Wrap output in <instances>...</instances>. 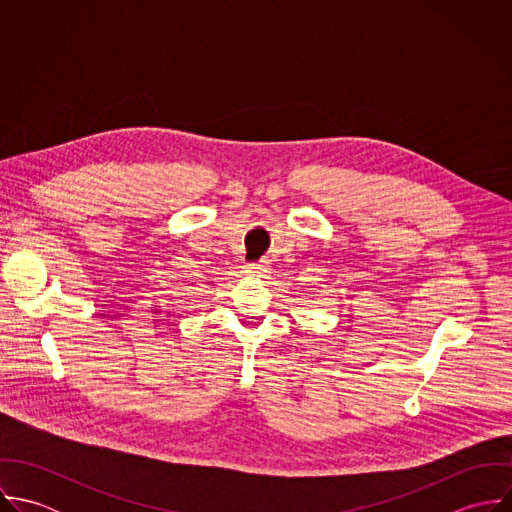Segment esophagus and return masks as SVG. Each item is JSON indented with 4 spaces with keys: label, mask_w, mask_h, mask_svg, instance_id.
Wrapping results in <instances>:
<instances>
[{
    "label": "esophagus",
    "mask_w": 512,
    "mask_h": 512,
    "mask_svg": "<svg viewBox=\"0 0 512 512\" xmlns=\"http://www.w3.org/2000/svg\"><path fill=\"white\" fill-rule=\"evenodd\" d=\"M246 272L252 274V276H268L270 274V264L266 260H260V262H252V264H246Z\"/></svg>",
    "instance_id": "34e87169"
}]
</instances>
